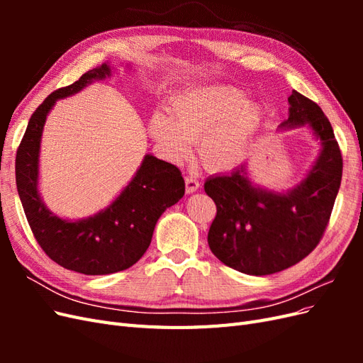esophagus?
<instances>
[{
  "instance_id": "1",
  "label": "esophagus",
  "mask_w": 363,
  "mask_h": 363,
  "mask_svg": "<svg viewBox=\"0 0 363 363\" xmlns=\"http://www.w3.org/2000/svg\"><path fill=\"white\" fill-rule=\"evenodd\" d=\"M184 184H186V194H194L200 188V182L195 175H188V177L184 179Z\"/></svg>"
}]
</instances>
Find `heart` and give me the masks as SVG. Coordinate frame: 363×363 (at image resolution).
<instances>
[{
	"instance_id": "b5f03b06",
	"label": "heart",
	"mask_w": 363,
	"mask_h": 363,
	"mask_svg": "<svg viewBox=\"0 0 363 363\" xmlns=\"http://www.w3.org/2000/svg\"><path fill=\"white\" fill-rule=\"evenodd\" d=\"M265 121V111L230 86H199L169 100L168 113L157 111L148 131L164 156L188 159L194 142L212 171H230L242 163Z\"/></svg>"
}]
</instances>
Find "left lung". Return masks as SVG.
I'll list each match as a JSON object with an SVG mask.
<instances>
[{
	"mask_svg": "<svg viewBox=\"0 0 363 363\" xmlns=\"http://www.w3.org/2000/svg\"><path fill=\"white\" fill-rule=\"evenodd\" d=\"M288 103L289 116L279 128L307 127L321 147L300 183L280 192L262 188L250 177L248 162L204 183L216 204L208 247L224 265L248 276H269L311 255L330 219L342 179V156L321 107L296 91Z\"/></svg>",
	"mask_w": 363,
	"mask_h": 363,
	"instance_id": "1",
	"label": "left lung"
}]
</instances>
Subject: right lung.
Segmentation results:
<instances>
[{
  "label": "right lung",
  "instance_id": "add662e5",
  "mask_svg": "<svg viewBox=\"0 0 363 363\" xmlns=\"http://www.w3.org/2000/svg\"><path fill=\"white\" fill-rule=\"evenodd\" d=\"M112 74L111 63H103L75 83L54 91L31 115L16 152V188L38 244L60 267L86 276H106L135 265L150 247L162 213L184 195V180L179 168L145 155L116 199L91 216L60 218L42 200L39 156L48 113L56 101L79 94L86 86Z\"/></svg>",
  "mask_w": 363,
  "mask_h": 363
}]
</instances>
